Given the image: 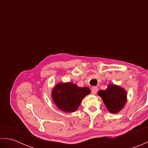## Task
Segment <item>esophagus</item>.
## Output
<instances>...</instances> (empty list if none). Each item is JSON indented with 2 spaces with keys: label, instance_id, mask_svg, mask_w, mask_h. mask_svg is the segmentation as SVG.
Returning a JSON list of instances; mask_svg holds the SVG:
<instances>
[{
  "label": "esophagus",
  "instance_id": "34e87169",
  "mask_svg": "<svg viewBox=\"0 0 148 148\" xmlns=\"http://www.w3.org/2000/svg\"><path fill=\"white\" fill-rule=\"evenodd\" d=\"M97 91H98V88H97V87L93 86V87H92L91 92H92V94H94V95H95V94H96V93L97 92Z\"/></svg>",
  "mask_w": 148,
  "mask_h": 148
}]
</instances>
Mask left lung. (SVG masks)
<instances>
[{"label": "left lung", "mask_w": 148, "mask_h": 148, "mask_svg": "<svg viewBox=\"0 0 148 148\" xmlns=\"http://www.w3.org/2000/svg\"><path fill=\"white\" fill-rule=\"evenodd\" d=\"M98 95L102 99L107 109L111 113H118L127 102V93L120 86L109 84L105 90H100Z\"/></svg>", "instance_id": "1"}]
</instances>
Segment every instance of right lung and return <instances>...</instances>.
I'll return each instance as SVG.
<instances>
[{
  "mask_svg": "<svg viewBox=\"0 0 148 148\" xmlns=\"http://www.w3.org/2000/svg\"><path fill=\"white\" fill-rule=\"evenodd\" d=\"M90 93L87 87H78L71 83H59L52 91V98L55 103L62 111L72 112L79 108L82 100Z\"/></svg>",
  "mask_w": 148,
  "mask_h": 148,
  "instance_id": "obj_1",
  "label": "right lung"
}]
</instances>
